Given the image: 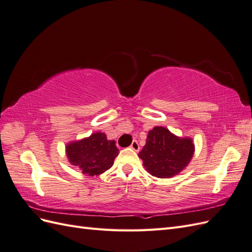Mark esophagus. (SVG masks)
<instances>
[{
    "label": "esophagus",
    "instance_id": "1",
    "mask_svg": "<svg viewBox=\"0 0 252 252\" xmlns=\"http://www.w3.org/2000/svg\"><path fill=\"white\" fill-rule=\"evenodd\" d=\"M130 148L133 149L134 151H139V150H140V145H139L138 141L134 140V141L131 143V145H130Z\"/></svg>",
    "mask_w": 252,
    "mask_h": 252
}]
</instances>
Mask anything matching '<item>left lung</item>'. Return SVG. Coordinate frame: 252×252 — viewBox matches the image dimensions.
Wrapping results in <instances>:
<instances>
[{
    "label": "left lung",
    "mask_w": 252,
    "mask_h": 252,
    "mask_svg": "<svg viewBox=\"0 0 252 252\" xmlns=\"http://www.w3.org/2000/svg\"><path fill=\"white\" fill-rule=\"evenodd\" d=\"M193 152L194 145L190 138H179L165 127H155L148 132L139 157L150 174L168 179L185 168Z\"/></svg>",
    "instance_id": "1"
}]
</instances>
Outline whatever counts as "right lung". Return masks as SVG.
Returning a JSON list of instances; mask_svg holds the SVG:
<instances>
[{
	"instance_id": "obj_1",
	"label": "right lung",
	"mask_w": 252,
	"mask_h": 252,
	"mask_svg": "<svg viewBox=\"0 0 252 252\" xmlns=\"http://www.w3.org/2000/svg\"><path fill=\"white\" fill-rule=\"evenodd\" d=\"M66 155L71 165L79 167L84 174L94 177L110 168L119 155V149L116 142L107 140L103 132H95L88 138L68 144Z\"/></svg>"
}]
</instances>
